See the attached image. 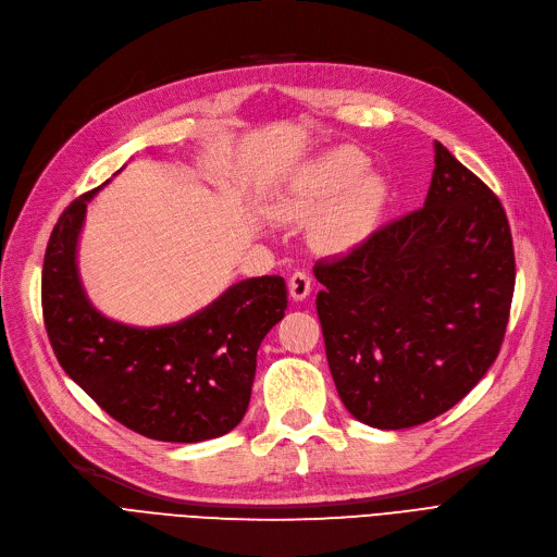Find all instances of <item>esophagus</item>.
<instances>
[{
	"instance_id": "34e87169",
	"label": "esophagus",
	"mask_w": 557,
	"mask_h": 557,
	"mask_svg": "<svg viewBox=\"0 0 557 557\" xmlns=\"http://www.w3.org/2000/svg\"><path fill=\"white\" fill-rule=\"evenodd\" d=\"M312 292V277L307 275L305 271H296L289 277V294L294 300H305Z\"/></svg>"
}]
</instances>
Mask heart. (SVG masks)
Returning <instances> with one entry per match:
<instances>
[{
  "instance_id": "heart-1",
  "label": "heart",
  "mask_w": 557,
  "mask_h": 557,
  "mask_svg": "<svg viewBox=\"0 0 557 557\" xmlns=\"http://www.w3.org/2000/svg\"><path fill=\"white\" fill-rule=\"evenodd\" d=\"M364 160L360 153L339 149L317 160L275 206L282 218H310L321 206L349 188L323 213L317 226V238L327 250H342L356 243L372 226L385 188L376 176H360Z\"/></svg>"
}]
</instances>
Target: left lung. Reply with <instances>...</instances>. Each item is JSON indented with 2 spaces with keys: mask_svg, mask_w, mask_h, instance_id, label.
I'll return each mask as SVG.
<instances>
[{
  "mask_svg": "<svg viewBox=\"0 0 557 557\" xmlns=\"http://www.w3.org/2000/svg\"><path fill=\"white\" fill-rule=\"evenodd\" d=\"M424 206L321 259L327 367L356 420L408 429L459 404L498 358L517 280L500 199L441 141Z\"/></svg>",
  "mask_w": 557,
  "mask_h": 557,
  "instance_id": "obj_1",
  "label": "left lung"
}]
</instances>
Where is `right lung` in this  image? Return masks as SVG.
<instances>
[{
    "label": "right lung",
    "instance_id": "1",
    "mask_svg": "<svg viewBox=\"0 0 557 557\" xmlns=\"http://www.w3.org/2000/svg\"><path fill=\"white\" fill-rule=\"evenodd\" d=\"M79 195L48 240L40 302L64 372L123 426L164 443L224 436L245 416L257 351L286 310L280 275L236 282L197 314L172 325L133 327L102 317L77 275V238L87 203Z\"/></svg>",
    "mask_w": 557,
    "mask_h": 557
}]
</instances>
